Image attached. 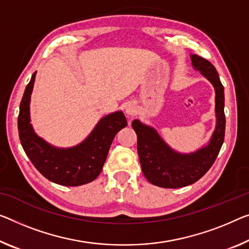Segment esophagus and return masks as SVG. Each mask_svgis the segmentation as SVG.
Returning <instances> with one entry per match:
<instances>
[{
	"label": "esophagus",
	"mask_w": 249,
	"mask_h": 249,
	"mask_svg": "<svg viewBox=\"0 0 249 249\" xmlns=\"http://www.w3.org/2000/svg\"><path fill=\"white\" fill-rule=\"evenodd\" d=\"M137 112V107L133 102H128L127 106H125V113L130 117H133Z\"/></svg>",
	"instance_id": "esophagus-1"
}]
</instances>
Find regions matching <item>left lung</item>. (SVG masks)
<instances>
[{"instance_id":"left-lung-1","label":"left lung","mask_w":249,"mask_h":249,"mask_svg":"<svg viewBox=\"0 0 249 249\" xmlns=\"http://www.w3.org/2000/svg\"><path fill=\"white\" fill-rule=\"evenodd\" d=\"M191 62L215 88L217 124L208 146L189 155L178 154L163 142L154 128L139 120L131 124L137 133L138 155L144 177L152 185L162 188H180L199 180L215 162L224 142L225 94L219 75L216 68L199 55H191Z\"/></svg>"}]
</instances>
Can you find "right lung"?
Returning <instances> with one entry per match:
<instances>
[{"mask_svg": "<svg viewBox=\"0 0 249 249\" xmlns=\"http://www.w3.org/2000/svg\"><path fill=\"white\" fill-rule=\"evenodd\" d=\"M36 72L26 86L18 119V136L26 156L41 175L62 186H81L100 175L113 138L127 125L122 111L108 114L98 122L90 136L73 148L50 146L34 133L30 124V99Z\"/></svg>", "mask_w": 249, "mask_h": 249, "instance_id": "1", "label": "right lung"}]
</instances>
